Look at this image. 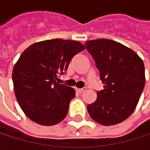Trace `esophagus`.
<instances>
[{"mask_svg": "<svg viewBox=\"0 0 150 150\" xmlns=\"http://www.w3.org/2000/svg\"><path fill=\"white\" fill-rule=\"evenodd\" d=\"M86 89H87L86 88H75V90H76L78 93H82V92H84Z\"/></svg>", "mask_w": 150, "mask_h": 150, "instance_id": "1", "label": "esophagus"}]
</instances>
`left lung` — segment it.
Listing matches in <instances>:
<instances>
[{
    "label": "left lung",
    "mask_w": 150,
    "mask_h": 150,
    "mask_svg": "<svg viewBox=\"0 0 150 150\" xmlns=\"http://www.w3.org/2000/svg\"><path fill=\"white\" fill-rule=\"evenodd\" d=\"M85 47L96 62L104 88L88 105V112L102 125L120 123L134 112L143 90V62L134 50L112 40H90Z\"/></svg>",
    "instance_id": "left-lung-1"
}]
</instances>
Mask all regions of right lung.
<instances>
[{"mask_svg":"<svg viewBox=\"0 0 150 150\" xmlns=\"http://www.w3.org/2000/svg\"><path fill=\"white\" fill-rule=\"evenodd\" d=\"M83 49L77 41L53 39L35 42L22 52L12 77L17 102L30 120L52 126L66 117L75 89L56 80Z\"/></svg>","mask_w":150,"mask_h":150,"instance_id":"right-lung-1","label":"right lung"}]
</instances>
